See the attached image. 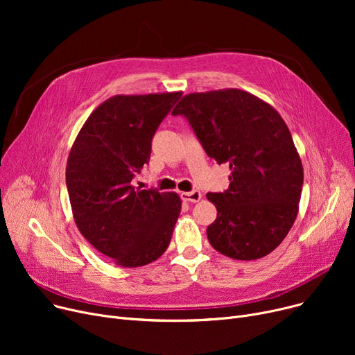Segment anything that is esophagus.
Returning a JSON list of instances; mask_svg holds the SVG:
<instances>
[{
	"label": "esophagus",
	"mask_w": 355,
	"mask_h": 355,
	"mask_svg": "<svg viewBox=\"0 0 355 355\" xmlns=\"http://www.w3.org/2000/svg\"><path fill=\"white\" fill-rule=\"evenodd\" d=\"M181 198L184 201L189 202H197L201 200V193L200 191H191V193H181Z\"/></svg>",
	"instance_id": "34e87169"
}]
</instances>
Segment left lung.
Masks as SVG:
<instances>
[{
  "instance_id": "1",
  "label": "left lung",
  "mask_w": 355,
  "mask_h": 355,
  "mask_svg": "<svg viewBox=\"0 0 355 355\" xmlns=\"http://www.w3.org/2000/svg\"><path fill=\"white\" fill-rule=\"evenodd\" d=\"M210 158L227 164L229 190L207 193L217 218L210 245L237 260H256L282 243L300 211L304 168L279 112L252 93L218 89L189 93L174 107Z\"/></svg>"
}]
</instances>
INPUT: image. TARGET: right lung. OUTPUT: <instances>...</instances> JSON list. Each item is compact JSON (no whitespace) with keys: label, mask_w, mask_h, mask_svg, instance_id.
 I'll use <instances>...</instances> for the list:
<instances>
[{"label":"right lung","mask_w":355,"mask_h":355,"mask_svg":"<svg viewBox=\"0 0 355 355\" xmlns=\"http://www.w3.org/2000/svg\"><path fill=\"white\" fill-rule=\"evenodd\" d=\"M181 95L112 96L92 112L71 145L66 184L74 223L121 268L154 262L171 241L180 196L135 189L132 178L149 161L155 130Z\"/></svg>","instance_id":"1"}]
</instances>
